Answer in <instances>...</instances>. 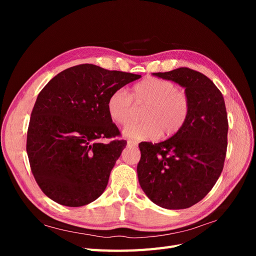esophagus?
<instances>
[{"label":"esophagus","instance_id":"34e87169","mask_svg":"<svg viewBox=\"0 0 256 256\" xmlns=\"http://www.w3.org/2000/svg\"><path fill=\"white\" fill-rule=\"evenodd\" d=\"M127 145H128L129 147H136V146L138 145V143H136V141H132V140H129V141L127 142Z\"/></svg>","mask_w":256,"mask_h":256}]
</instances>
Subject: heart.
Segmentation results:
<instances>
[{"label":"heart","instance_id":"obj_1","mask_svg":"<svg viewBox=\"0 0 256 256\" xmlns=\"http://www.w3.org/2000/svg\"><path fill=\"white\" fill-rule=\"evenodd\" d=\"M144 106L140 113L143 120L124 129V134L134 140H152L172 136L187 122L190 114V98L170 80L147 76L134 84L130 94L118 88L106 102L109 118L120 126H126L134 114V106Z\"/></svg>","mask_w":256,"mask_h":256}]
</instances>
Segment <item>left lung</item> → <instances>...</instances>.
Wrapping results in <instances>:
<instances>
[{"label": "left lung", "mask_w": 256, "mask_h": 256, "mask_svg": "<svg viewBox=\"0 0 256 256\" xmlns=\"http://www.w3.org/2000/svg\"><path fill=\"white\" fill-rule=\"evenodd\" d=\"M154 74L186 88L190 114L168 140L138 144V182L156 205L189 208L208 194L223 170L228 130L226 102L210 79L188 67Z\"/></svg>", "instance_id": "8db88e82"}]
</instances>
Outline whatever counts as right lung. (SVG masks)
<instances>
[{
  "label": "right lung",
  "mask_w": 256,
  "mask_h": 256,
  "mask_svg": "<svg viewBox=\"0 0 256 256\" xmlns=\"http://www.w3.org/2000/svg\"><path fill=\"white\" fill-rule=\"evenodd\" d=\"M140 74L81 64L56 74L30 113L26 152L37 184L54 202L80 207L102 194L125 148L109 118L110 94ZM106 138H113L104 142Z\"/></svg>",
  "instance_id": "obj_1"
}]
</instances>
